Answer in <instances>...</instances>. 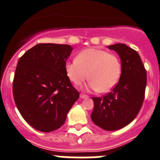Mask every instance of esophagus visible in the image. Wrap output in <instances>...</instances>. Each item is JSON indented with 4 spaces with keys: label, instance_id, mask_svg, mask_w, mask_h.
Listing matches in <instances>:
<instances>
[{
    "label": "esophagus",
    "instance_id": "esophagus-1",
    "mask_svg": "<svg viewBox=\"0 0 160 160\" xmlns=\"http://www.w3.org/2000/svg\"><path fill=\"white\" fill-rule=\"evenodd\" d=\"M80 98H82V99H84V98H88V96L87 95H85V94H80Z\"/></svg>",
    "mask_w": 160,
    "mask_h": 160
}]
</instances>
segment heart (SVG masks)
<instances>
[{
  "label": "heart",
  "mask_w": 160,
  "mask_h": 160,
  "mask_svg": "<svg viewBox=\"0 0 160 160\" xmlns=\"http://www.w3.org/2000/svg\"><path fill=\"white\" fill-rule=\"evenodd\" d=\"M65 70L69 79L76 85L89 78L90 88L106 92L118 83L122 65L113 54L104 50L88 48L80 52L76 59L68 62Z\"/></svg>",
  "instance_id": "heart-1"
}]
</instances>
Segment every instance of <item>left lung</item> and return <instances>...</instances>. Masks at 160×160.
Masks as SVG:
<instances>
[{
  "label": "left lung",
  "mask_w": 160,
  "mask_h": 160,
  "mask_svg": "<svg viewBox=\"0 0 160 160\" xmlns=\"http://www.w3.org/2000/svg\"><path fill=\"white\" fill-rule=\"evenodd\" d=\"M118 54L122 73L118 83L106 95L92 97L91 118L105 130H117L130 124L138 115L145 97L147 72L139 55L126 44L108 47Z\"/></svg>",
  "instance_id": "1"
}]
</instances>
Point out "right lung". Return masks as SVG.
<instances>
[{"label":"right lung","mask_w":160,"mask_h":160,"mask_svg":"<svg viewBox=\"0 0 160 160\" xmlns=\"http://www.w3.org/2000/svg\"><path fill=\"white\" fill-rule=\"evenodd\" d=\"M72 49L66 44H37L17 65L13 82L15 104L26 122L39 131L60 128L80 97L65 70Z\"/></svg>","instance_id":"add662e5"}]
</instances>
